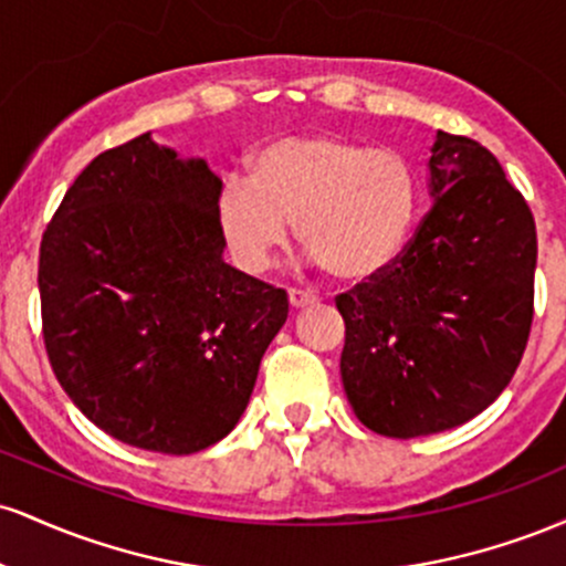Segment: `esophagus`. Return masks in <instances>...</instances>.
Listing matches in <instances>:
<instances>
[{
    "mask_svg": "<svg viewBox=\"0 0 566 566\" xmlns=\"http://www.w3.org/2000/svg\"><path fill=\"white\" fill-rule=\"evenodd\" d=\"M319 297L314 295V292H303V290H290V305L292 311H301L305 305H314Z\"/></svg>",
    "mask_w": 566,
    "mask_h": 566,
    "instance_id": "1",
    "label": "esophagus"
}]
</instances>
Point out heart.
<instances>
[{
	"instance_id": "heart-1",
	"label": "heart",
	"mask_w": 566,
	"mask_h": 566,
	"mask_svg": "<svg viewBox=\"0 0 566 566\" xmlns=\"http://www.w3.org/2000/svg\"><path fill=\"white\" fill-rule=\"evenodd\" d=\"M418 205V170L399 148L297 133L258 146L250 175H223L216 216L231 258L250 274L269 269L297 223L314 263L356 284L396 263Z\"/></svg>"
}]
</instances>
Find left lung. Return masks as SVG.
Wrapping results in <instances>:
<instances>
[{
    "label": "left lung",
    "mask_w": 566,
    "mask_h": 566,
    "mask_svg": "<svg viewBox=\"0 0 566 566\" xmlns=\"http://www.w3.org/2000/svg\"><path fill=\"white\" fill-rule=\"evenodd\" d=\"M428 197L391 269L337 297L348 405L369 431L396 439L484 412L516 373L532 324L535 220L500 161L439 129Z\"/></svg>",
    "instance_id": "8db88e82"
}]
</instances>
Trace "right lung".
Masks as SVG:
<instances>
[{"instance_id":"right-lung-1","label":"right lung","mask_w":566,"mask_h":566,"mask_svg":"<svg viewBox=\"0 0 566 566\" xmlns=\"http://www.w3.org/2000/svg\"><path fill=\"white\" fill-rule=\"evenodd\" d=\"M220 178L143 133L74 180L39 250L50 365L108 437L165 454L231 433L287 292L223 261Z\"/></svg>"}]
</instances>
